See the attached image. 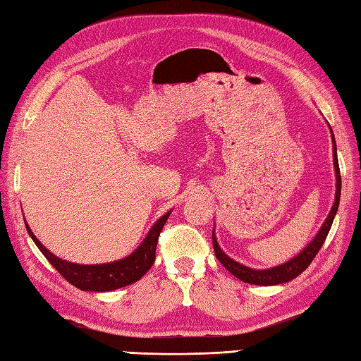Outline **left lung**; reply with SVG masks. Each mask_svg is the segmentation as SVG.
<instances>
[{
    "instance_id": "8db88e82",
    "label": "left lung",
    "mask_w": 361,
    "mask_h": 361,
    "mask_svg": "<svg viewBox=\"0 0 361 361\" xmlns=\"http://www.w3.org/2000/svg\"><path fill=\"white\" fill-rule=\"evenodd\" d=\"M331 137H333V161H334V171H336V197H334L333 207L330 214H328L324 225H322V228L319 230L317 235L314 236L312 241L309 243L298 255L293 257L292 260L279 264V267H274L269 269H254V268L244 267V264L235 262L233 258L226 255L225 252L220 249V245L212 231V245H214V252H216L217 260L222 263L233 276L238 277L239 281H243L245 283H254V286H277V283L288 282L295 279V277H298L302 271L311 264L315 255L319 254V250L322 249V245H324L325 239L328 236V231L331 228V224L334 220V216H336L338 212L339 198H341V173H339V163H338V155H336V141H334L333 131H331Z\"/></svg>"
}]
</instances>
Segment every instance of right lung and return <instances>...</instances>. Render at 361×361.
I'll return each instance as SVG.
<instances>
[{
	"label": "right lung",
	"mask_w": 361,
	"mask_h": 361,
	"mask_svg": "<svg viewBox=\"0 0 361 361\" xmlns=\"http://www.w3.org/2000/svg\"><path fill=\"white\" fill-rule=\"evenodd\" d=\"M169 214L171 211L157 220L150 231L147 233V236L144 238V241L139 244V247L133 252L131 255L122 258V260L104 264H78L61 260V258L54 255L52 252L47 250L39 241H37V238L33 235V231L30 230L27 222H25V226H27L28 235L37 245V249L42 252L49 263L52 264L69 283L84 290V292H111V290L122 288L130 286V283H135L152 268V264L155 262L158 236H160Z\"/></svg>",
	"instance_id": "add662e5"
}]
</instances>
